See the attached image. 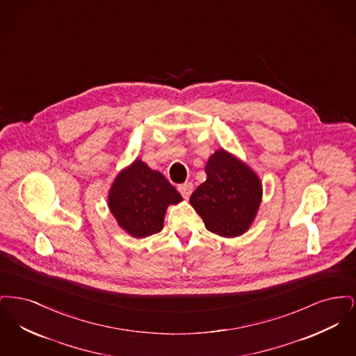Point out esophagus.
Here are the masks:
<instances>
[{
	"mask_svg": "<svg viewBox=\"0 0 356 356\" xmlns=\"http://www.w3.org/2000/svg\"><path fill=\"white\" fill-rule=\"evenodd\" d=\"M177 189H179V192L181 193V196L184 199H188L191 196L192 191H193V186L191 183H184V184H180V186H177Z\"/></svg>",
	"mask_w": 356,
	"mask_h": 356,
	"instance_id": "34e87169",
	"label": "esophagus"
}]
</instances>
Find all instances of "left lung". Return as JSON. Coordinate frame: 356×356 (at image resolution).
I'll return each instance as SVG.
<instances>
[{
  "mask_svg": "<svg viewBox=\"0 0 356 356\" xmlns=\"http://www.w3.org/2000/svg\"><path fill=\"white\" fill-rule=\"evenodd\" d=\"M205 173L207 180L189 197L205 228L222 237L244 234L261 202L259 177L222 149L209 157Z\"/></svg>",
  "mask_w": 356,
  "mask_h": 356,
  "instance_id": "obj_1",
  "label": "left lung"
}]
</instances>
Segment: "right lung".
Returning <instances> with one entry per match:
<instances>
[{
    "label": "right lung",
    "mask_w": 356,
    "mask_h": 356,
    "mask_svg": "<svg viewBox=\"0 0 356 356\" xmlns=\"http://www.w3.org/2000/svg\"><path fill=\"white\" fill-rule=\"evenodd\" d=\"M183 197L157 170L141 160L122 170L109 192V208L120 227L135 237L151 236L163 229L170 204Z\"/></svg>",
    "instance_id": "obj_1"
}]
</instances>
